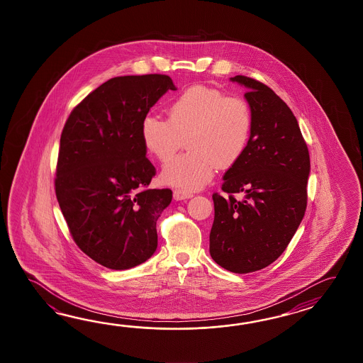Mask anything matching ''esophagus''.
Here are the masks:
<instances>
[{
    "label": "esophagus",
    "instance_id": "34e87169",
    "mask_svg": "<svg viewBox=\"0 0 363 363\" xmlns=\"http://www.w3.org/2000/svg\"><path fill=\"white\" fill-rule=\"evenodd\" d=\"M192 193L185 192V191H182V189H175L174 191V199L177 201L188 200V199H192Z\"/></svg>",
    "mask_w": 363,
    "mask_h": 363
}]
</instances>
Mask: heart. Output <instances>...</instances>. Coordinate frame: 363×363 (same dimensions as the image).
Wrapping results in <instances>:
<instances>
[{
  "label": "heart",
  "mask_w": 363,
  "mask_h": 363,
  "mask_svg": "<svg viewBox=\"0 0 363 363\" xmlns=\"http://www.w3.org/2000/svg\"><path fill=\"white\" fill-rule=\"evenodd\" d=\"M167 116H147L140 125L143 145L158 162H169L185 138L189 152L163 169L164 184L185 192L201 189L219 166L239 162L249 147L253 113L239 96L196 85L169 102Z\"/></svg>",
  "instance_id": "b5f03b06"
}]
</instances>
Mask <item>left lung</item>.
<instances>
[{"instance_id": "left-lung-1", "label": "left lung", "mask_w": 363, "mask_h": 363, "mask_svg": "<svg viewBox=\"0 0 363 363\" xmlns=\"http://www.w3.org/2000/svg\"><path fill=\"white\" fill-rule=\"evenodd\" d=\"M231 80L247 89L253 131L247 152L224 174L227 196L213 194L210 255L225 270L247 274L277 261L301 223L310 157L296 116L277 93L252 77Z\"/></svg>"}]
</instances>
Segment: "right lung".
I'll use <instances>...</instances> for the list:
<instances>
[{
  "instance_id": "1",
  "label": "right lung",
  "mask_w": 363,
  "mask_h": 363,
  "mask_svg": "<svg viewBox=\"0 0 363 363\" xmlns=\"http://www.w3.org/2000/svg\"><path fill=\"white\" fill-rule=\"evenodd\" d=\"M161 74L113 77L89 93L63 127L55 194L69 233L93 261L127 270L155 255L157 219L171 189H147L155 175L140 125L167 91Z\"/></svg>"
}]
</instances>
